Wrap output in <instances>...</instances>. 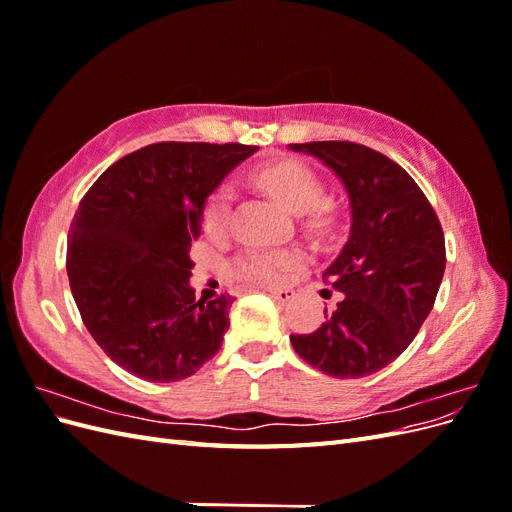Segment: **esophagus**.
Returning <instances> with one entry per match:
<instances>
[{
	"label": "esophagus",
	"instance_id": "1",
	"mask_svg": "<svg viewBox=\"0 0 512 512\" xmlns=\"http://www.w3.org/2000/svg\"><path fill=\"white\" fill-rule=\"evenodd\" d=\"M269 297L275 301V303H288L292 297H294V292L292 290H288V288H273V290H269Z\"/></svg>",
	"mask_w": 512,
	"mask_h": 512
}]
</instances>
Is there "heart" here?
<instances>
[{"label":"heart","instance_id":"b5f03b06","mask_svg":"<svg viewBox=\"0 0 512 512\" xmlns=\"http://www.w3.org/2000/svg\"><path fill=\"white\" fill-rule=\"evenodd\" d=\"M254 181L284 207L299 213L305 230L316 237H331L339 228V207L324 198V181L314 168L297 160L262 164L254 170ZM235 190L222 183L209 198L205 209V228L211 235H224L230 224ZM303 262L299 250H252L237 258L235 273L250 284H277Z\"/></svg>","mask_w":512,"mask_h":512}]
</instances>
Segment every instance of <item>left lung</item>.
Wrapping results in <instances>:
<instances>
[{
	"mask_svg": "<svg viewBox=\"0 0 512 512\" xmlns=\"http://www.w3.org/2000/svg\"><path fill=\"white\" fill-rule=\"evenodd\" d=\"M344 183L350 235L322 273L344 297L320 329L290 335L294 352L333 378H363L393 363L429 316L446 267L436 211L404 168L348 141L288 145Z\"/></svg>",
	"mask_w": 512,
	"mask_h": 512,
	"instance_id": "8db88e82",
	"label": "left lung"
}]
</instances>
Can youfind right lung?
I'll return each mask as SVG.
<instances>
[{
  "label": "right lung",
  "instance_id": "right-lung-1",
  "mask_svg": "<svg viewBox=\"0 0 512 512\" xmlns=\"http://www.w3.org/2000/svg\"><path fill=\"white\" fill-rule=\"evenodd\" d=\"M254 145L156 143L108 166L68 232V280L108 359L147 382L188 378L218 354L230 294L196 301L190 247L207 198Z\"/></svg>",
  "mask_w": 512,
  "mask_h": 512
}]
</instances>
